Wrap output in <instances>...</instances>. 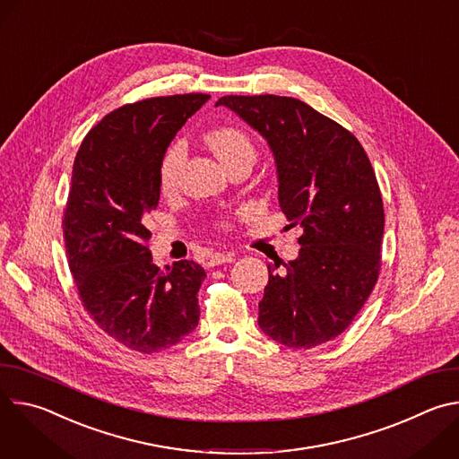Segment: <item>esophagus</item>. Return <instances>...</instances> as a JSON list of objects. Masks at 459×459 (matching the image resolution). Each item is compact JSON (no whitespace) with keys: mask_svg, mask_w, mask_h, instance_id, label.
Returning <instances> with one entry per match:
<instances>
[{"mask_svg":"<svg viewBox=\"0 0 459 459\" xmlns=\"http://www.w3.org/2000/svg\"><path fill=\"white\" fill-rule=\"evenodd\" d=\"M234 261V252H214L209 259L211 267H216V265H223V264H232Z\"/></svg>","mask_w":459,"mask_h":459,"instance_id":"obj_1","label":"esophagus"}]
</instances>
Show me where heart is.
Wrapping results in <instances>:
<instances>
[{
    "instance_id": "b5f03b06",
    "label": "heart",
    "mask_w": 459,
    "mask_h": 459,
    "mask_svg": "<svg viewBox=\"0 0 459 459\" xmlns=\"http://www.w3.org/2000/svg\"><path fill=\"white\" fill-rule=\"evenodd\" d=\"M205 142L225 167H229L243 158L254 160V156H255L250 138L247 136L245 130H241L238 126L214 128L205 136ZM185 156H186V151L181 142L170 145L169 151L165 152L161 165H160V185H161L163 192H172L178 188Z\"/></svg>"
}]
</instances>
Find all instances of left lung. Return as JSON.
<instances>
[{"label":"left lung","instance_id":"8db88e82","mask_svg":"<svg viewBox=\"0 0 459 459\" xmlns=\"http://www.w3.org/2000/svg\"><path fill=\"white\" fill-rule=\"evenodd\" d=\"M274 154L278 200L289 227H303L296 259L267 265L257 325L290 349L340 336L370 296L381 267L383 200L352 133L287 96H223Z\"/></svg>","mask_w":459,"mask_h":459}]
</instances>
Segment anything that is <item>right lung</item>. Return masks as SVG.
I'll use <instances>...</instances> for the list:
<instances>
[{
	"label": "right lung",
	"mask_w": 459,
	"mask_h": 459,
	"mask_svg": "<svg viewBox=\"0 0 459 459\" xmlns=\"http://www.w3.org/2000/svg\"><path fill=\"white\" fill-rule=\"evenodd\" d=\"M209 94L123 105L85 136L73 167L63 239L85 310L130 351L174 347L200 321L205 271L194 261L152 264L149 212L160 202V165L185 121Z\"/></svg>",
	"instance_id": "add662e5"
}]
</instances>
